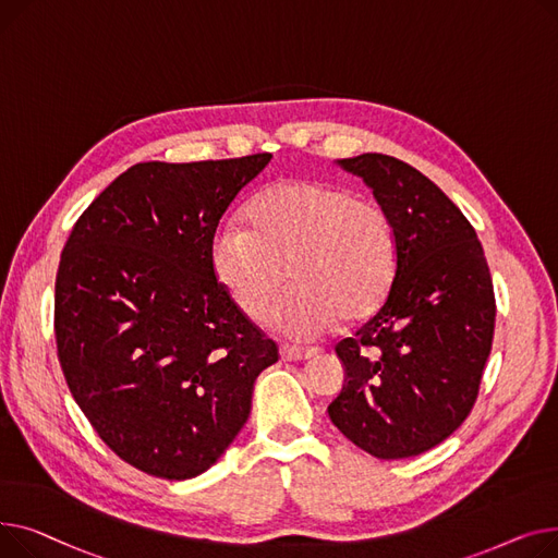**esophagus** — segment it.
<instances>
[{
	"instance_id": "1",
	"label": "esophagus",
	"mask_w": 558,
	"mask_h": 558,
	"mask_svg": "<svg viewBox=\"0 0 558 558\" xmlns=\"http://www.w3.org/2000/svg\"><path fill=\"white\" fill-rule=\"evenodd\" d=\"M279 353H281V360H311L313 355H317L315 349H304V347H298V344H281L279 347Z\"/></svg>"
}]
</instances>
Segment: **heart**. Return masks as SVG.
Instances as JSON below:
<instances>
[{
  "label": "heart",
  "mask_w": 558,
  "mask_h": 558,
  "mask_svg": "<svg viewBox=\"0 0 558 558\" xmlns=\"http://www.w3.org/2000/svg\"><path fill=\"white\" fill-rule=\"evenodd\" d=\"M245 225H220L209 266L241 313L264 319L288 274L293 286L270 324L313 340L338 322L369 315L397 272V239L387 211L365 195L322 180H283L258 191ZM287 270H282V266Z\"/></svg>",
  "instance_id": "1"
}]
</instances>
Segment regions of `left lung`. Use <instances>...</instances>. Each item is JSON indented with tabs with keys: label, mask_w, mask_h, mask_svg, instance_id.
I'll use <instances>...</instances> for the list:
<instances>
[{
	"label": "left lung",
	"mask_w": 558,
	"mask_h": 558,
	"mask_svg": "<svg viewBox=\"0 0 558 558\" xmlns=\"http://www.w3.org/2000/svg\"><path fill=\"white\" fill-rule=\"evenodd\" d=\"M372 189L397 239V272L376 315L338 342L336 428L378 460L435 448L469 416L490 353L496 298L475 229L410 163L338 159Z\"/></svg>",
	"instance_id": "1"
}]
</instances>
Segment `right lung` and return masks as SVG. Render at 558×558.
<instances>
[{
  "instance_id": "add662e5",
  "label": "right lung",
  "mask_w": 558,
  "mask_h": 558,
  "mask_svg": "<svg viewBox=\"0 0 558 558\" xmlns=\"http://www.w3.org/2000/svg\"><path fill=\"white\" fill-rule=\"evenodd\" d=\"M270 153L142 161L76 220L56 277L58 360L83 414L123 462L191 480L241 433L277 344L209 266L216 227Z\"/></svg>"
}]
</instances>
